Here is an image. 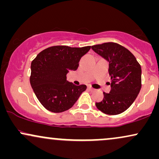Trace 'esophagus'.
I'll use <instances>...</instances> for the list:
<instances>
[{
    "label": "esophagus",
    "instance_id": "obj_1",
    "mask_svg": "<svg viewBox=\"0 0 159 159\" xmlns=\"http://www.w3.org/2000/svg\"><path fill=\"white\" fill-rule=\"evenodd\" d=\"M87 88H88V89H89V90H90V91H94V90H95V89H93V87H90V86H89V87H87Z\"/></svg>",
    "mask_w": 159,
    "mask_h": 159
}]
</instances>
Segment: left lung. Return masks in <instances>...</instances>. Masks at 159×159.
<instances>
[{"label":"left lung","instance_id":"1","mask_svg":"<svg viewBox=\"0 0 159 159\" xmlns=\"http://www.w3.org/2000/svg\"><path fill=\"white\" fill-rule=\"evenodd\" d=\"M93 51L109 63L111 82L109 93L96 106L109 115L121 114L132 105L141 88V67L135 57L117 43H106L93 45Z\"/></svg>","mask_w":159,"mask_h":159}]
</instances>
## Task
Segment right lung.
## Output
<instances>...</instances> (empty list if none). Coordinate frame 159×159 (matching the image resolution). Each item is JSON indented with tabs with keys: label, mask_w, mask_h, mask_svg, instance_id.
<instances>
[{
	"label": "right lung",
	"mask_w": 159,
	"mask_h": 159,
	"mask_svg": "<svg viewBox=\"0 0 159 159\" xmlns=\"http://www.w3.org/2000/svg\"><path fill=\"white\" fill-rule=\"evenodd\" d=\"M90 46L71 48L57 45L42 51L32 61L30 82L36 98L47 110L61 113L74 105L87 89L66 80L70 71H75L82 56Z\"/></svg>",
	"instance_id": "add662e5"
}]
</instances>
